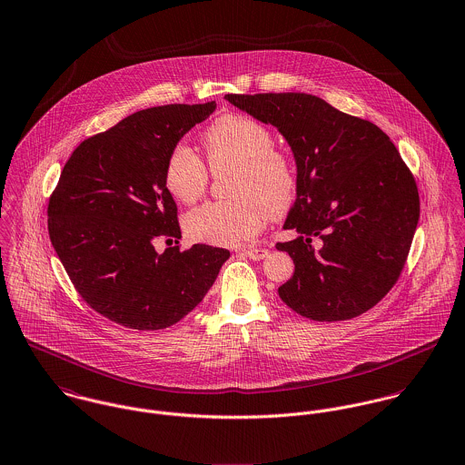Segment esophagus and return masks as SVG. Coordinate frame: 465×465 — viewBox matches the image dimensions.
Instances as JSON below:
<instances>
[{
  "instance_id": "obj_1",
  "label": "esophagus",
  "mask_w": 465,
  "mask_h": 465,
  "mask_svg": "<svg viewBox=\"0 0 465 465\" xmlns=\"http://www.w3.org/2000/svg\"><path fill=\"white\" fill-rule=\"evenodd\" d=\"M242 255H246L252 260H262L269 255V252L263 248H246V250H242Z\"/></svg>"
}]
</instances>
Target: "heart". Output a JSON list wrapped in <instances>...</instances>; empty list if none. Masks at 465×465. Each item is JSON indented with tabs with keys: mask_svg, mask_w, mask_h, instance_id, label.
Returning a JSON list of instances; mask_svg holds the SVG:
<instances>
[{
	"mask_svg": "<svg viewBox=\"0 0 465 465\" xmlns=\"http://www.w3.org/2000/svg\"><path fill=\"white\" fill-rule=\"evenodd\" d=\"M208 163L217 173L235 167L230 200L208 202L185 217L194 241L235 246L283 217L296 200L298 176L291 158L274 148L272 132L242 114L217 117L203 134ZM207 163L187 144H176L165 160L163 183L182 203H196L208 189Z\"/></svg>",
	"mask_w": 465,
	"mask_h": 465,
	"instance_id": "obj_1",
	"label": "heart"
}]
</instances>
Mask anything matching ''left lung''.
<instances>
[{
	"label": "left lung",
	"mask_w": 465,
	"mask_h": 465,
	"mask_svg": "<svg viewBox=\"0 0 465 465\" xmlns=\"http://www.w3.org/2000/svg\"><path fill=\"white\" fill-rule=\"evenodd\" d=\"M289 143L298 198L278 242L294 274L278 294L313 321H346L372 309L398 282L419 221L413 174L376 124L303 93L226 94Z\"/></svg>",
	"instance_id": "obj_1"
}]
</instances>
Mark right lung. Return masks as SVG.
Masks as SVG:
<instances>
[{
    "label": "right lung",
    "instance_id": "right-lung-1",
    "mask_svg": "<svg viewBox=\"0 0 465 465\" xmlns=\"http://www.w3.org/2000/svg\"><path fill=\"white\" fill-rule=\"evenodd\" d=\"M215 102L135 112L85 139L65 162L48 203L50 241L84 302L132 330L176 324L205 298L228 250L182 239L163 183L169 152Z\"/></svg>",
    "mask_w": 465,
    "mask_h": 465
}]
</instances>
